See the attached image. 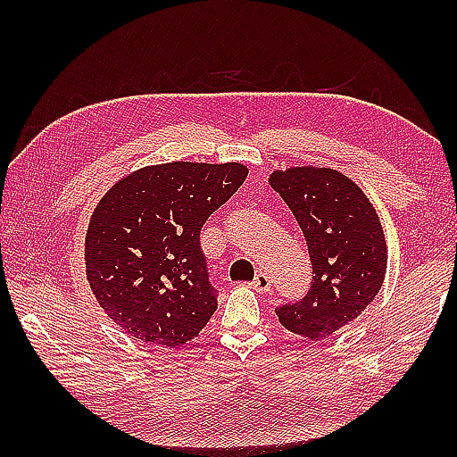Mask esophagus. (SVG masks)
<instances>
[{
  "instance_id": "34e87169",
  "label": "esophagus",
  "mask_w": 457,
  "mask_h": 457,
  "mask_svg": "<svg viewBox=\"0 0 457 457\" xmlns=\"http://www.w3.org/2000/svg\"><path fill=\"white\" fill-rule=\"evenodd\" d=\"M251 287H253L257 293H269L270 290V278L267 273H257V277L251 280Z\"/></svg>"
}]
</instances>
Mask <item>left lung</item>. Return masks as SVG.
Returning a JSON list of instances; mask_svg holds the SVG:
<instances>
[{
    "label": "left lung",
    "mask_w": 457,
    "mask_h": 457,
    "mask_svg": "<svg viewBox=\"0 0 457 457\" xmlns=\"http://www.w3.org/2000/svg\"><path fill=\"white\" fill-rule=\"evenodd\" d=\"M269 182L296 218L312 261L308 293L275 312L288 332L316 342L353 322L381 288L386 270L381 221L361 188L337 170H277Z\"/></svg>",
    "instance_id": "left-lung-1"
}]
</instances>
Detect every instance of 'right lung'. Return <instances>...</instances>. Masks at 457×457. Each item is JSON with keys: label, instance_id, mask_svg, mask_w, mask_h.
<instances>
[{"label": "right lung", "instance_id": "1", "mask_svg": "<svg viewBox=\"0 0 457 457\" xmlns=\"http://www.w3.org/2000/svg\"><path fill=\"white\" fill-rule=\"evenodd\" d=\"M247 179L239 162H167L131 172L96 206L86 275L104 312L133 337L180 347L218 308L200 231Z\"/></svg>", "mask_w": 457, "mask_h": 457}]
</instances>
